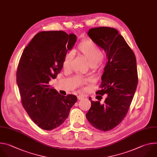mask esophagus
I'll return each mask as SVG.
<instances>
[{"label":"esophagus","mask_w":157,"mask_h":157,"mask_svg":"<svg viewBox=\"0 0 157 157\" xmlns=\"http://www.w3.org/2000/svg\"><path fill=\"white\" fill-rule=\"evenodd\" d=\"M77 98L78 100H81L84 98V97L83 95H78V96H77Z\"/></svg>","instance_id":"obj_1"}]
</instances>
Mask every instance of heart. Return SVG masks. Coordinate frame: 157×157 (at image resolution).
<instances>
[{
  "mask_svg": "<svg viewBox=\"0 0 157 157\" xmlns=\"http://www.w3.org/2000/svg\"><path fill=\"white\" fill-rule=\"evenodd\" d=\"M77 52L85 58L93 69H97L101 63L103 57V52L101 49L95 43L89 40L82 41L78 45ZM74 58V53L69 52L66 54L63 60V67L68 69L71 67ZM77 83L81 85L83 82L81 80H77Z\"/></svg>",
  "mask_w": 157,
  "mask_h": 157,
  "instance_id": "b5f03b06",
  "label": "heart"
}]
</instances>
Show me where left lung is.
Returning a JSON list of instances; mask_svg holds the SVG:
<instances>
[{"label":"left lung","mask_w":157,"mask_h":157,"mask_svg":"<svg viewBox=\"0 0 157 157\" xmlns=\"http://www.w3.org/2000/svg\"><path fill=\"white\" fill-rule=\"evenodd\" d=\"M88 36L106 54L108 62L101 76V89L97 91L100 100L107 95L103 104L94 101L86 117L93 127L102 131L111 130L126 116L136 92L137 83L135 54L118 31L111 27L91 28Z\"/></svg>","instance_id":"1"}]
</instances>
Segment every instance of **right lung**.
Listing matches in <instances>:
<instances>
[{
  "label": "right lung",
  "instance_id": "add662e5",
  "mask_svg": "<svg viewBox=\"0 0 157 157\" xmlns=\"http://www.w3.org/2000/svg\"><path fill=\"white\" fill-rule=\"evenodd\" d=\"M77 36L63 31H41L24 49L17 71V83L25 111L42 129L59 127L77 101L74 95H62L49 85L63 67L64 56Z\"/></svg>",
  "mask_w": 157,
  "mask_h": 157
}]
</instances>
